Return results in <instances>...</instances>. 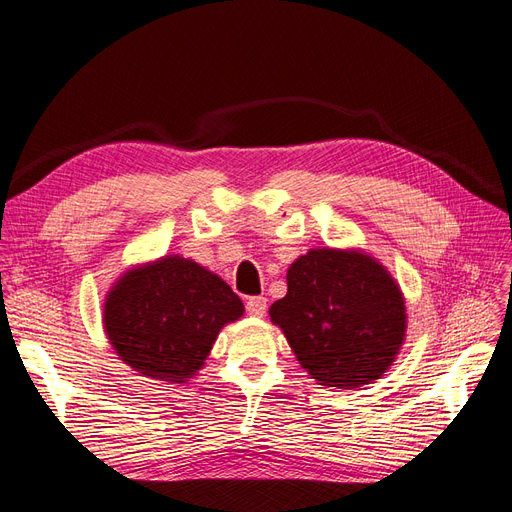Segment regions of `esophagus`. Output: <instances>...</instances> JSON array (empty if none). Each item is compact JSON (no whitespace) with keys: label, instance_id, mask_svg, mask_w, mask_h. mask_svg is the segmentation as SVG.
I'll return each instance as SVG.
<instances>
[{"label":"esophagus","instance_id":"1","mask_svg":"<svg viewBox=\"0 0 512 512\" xmlns=\"http://www.w3.org/2000/svg\"><path fill=\"white\" fill-rule=\"evenodd\" d=\"M245 309H247V314H250V316L262 318L267 312V299L265 297H250L245 301Z\"/></svg>","mask_w":512,"mask_h":512}]
</instances>
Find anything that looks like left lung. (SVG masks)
<instances>
[{
	"label": "left lung",
	"instance_id": "left-lung-1",
	"mask_svg": "<svg viewBox=\"0 0 512 512\" xmlns=\"http://www.w3.org/2000/svg\"><path fill=\"white\" fill-rule=\"evenodd\" d=\"M286 297L269 309L303 369L322 386L380 378L406 335L399 286L374 258L312 250L288 269Z\"/></svg>",
	"mask_w": 512,
	"mask_h": 512
}]
</instances>
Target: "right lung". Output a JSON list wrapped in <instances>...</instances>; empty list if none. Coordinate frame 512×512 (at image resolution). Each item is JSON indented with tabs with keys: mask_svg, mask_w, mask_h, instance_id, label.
Listing matches in <instances>:
<instances>
[{
	"mask_svg": "<svg viewBox=\"0 0 512 512\" xmlns=\"http://www.w3.org/2000/svg\"><path fill=\"white\" fill-rule=\"evenodd\" d=\"M243 303L218 275L179 256L128 271L104 303L113 348L147 378L183 382L203 367L226 322Z\"/></svg>",
	"mask_w": 512,
	"mask_h": 512,
	"instance_id": "add662e5",
	"label": "right lung"
}]
</instances>
